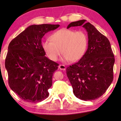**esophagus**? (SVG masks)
I'll return each mask as SVG.
<instances>
[{
  "instance_id": "obj_1",
  "label": "esophagus",
  "mask_w": 121,
  "mask_h": 121,
  "mask_svg": "<svg viewBox=\"0 0 121 121\" xmlns=\"http://www.w3.org/2000/svg\"><path fill=\"white\" fill-rule=\"evenodd\" d=\"M58 67L59 69L63 71H65L66 69V67H65V66L64 65H59Z\"/></svg>"
}]
</instances>
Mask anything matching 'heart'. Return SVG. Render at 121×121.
<instances>
[{
    "label": "heart",
    "instance_id": "obj_1",
    "mask_svg": "<svg viewBox=\"0 0 121 121\" xmlns=\"http://www.w3.org/2000/svg\"><path fill=\"white\" fill-rule=\"evenodd\" d=\"M42 43V48L51 60L56 61L62 52V60L76 62L85 54L88 46V38L82 31L61 29L55 32Z\"/></svg>",
    "mask_w": 121,
    "mask_h": 121
}]
</instances>
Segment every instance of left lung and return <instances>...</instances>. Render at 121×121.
I'll return each mask as SVG.
<instances>
[{
  "label": "left lung",
  "mask_w": 121,
  "mask_h": 121,
  "mask_svg": "<svg viewBox=\"0 0 121 121\" xmlns=\"http://www.w3.org/2000/svg\"><path fill=\"white\" fill-rule=\"evenodd\" d=\"M81 25L88 33V49L79 62L67 67L66 74L75 96L92 100L102 96L113 81L115 58L108 39L86 20L72 22L67 29Z\"/></svg>",
  "instance_id": "obj_1"
}]
</instances>
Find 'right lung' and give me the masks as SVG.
Segmentation results:
<instances>
[{"label": "right lung", "instance_id": "right-lung-1", "mask_svg": "<svg viewBox=\"0 0 121 121\" xmlns=\"http://www.w3.org/2000/svg\"><path fill=\"white\" fill-rule=\"evenodd\" d=\"M58 24L32 25L10 42L5 68L11 89L21 99L39 103L49 96L53 74L58 64L45 56L41 39Z\"/></svg>", "mask_w": 121, "mask_h": 121}]
</instances>
